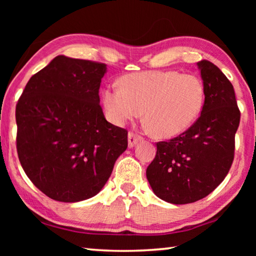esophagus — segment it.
Returning a JSON list of instances; mask_svg holds the SVG:
<instances>
[{"mask_svg": "<svg viewBox=\"0 0 256 256\" xmlns=\"http://www.w3.org/2000/svg\"><path fill=\"white\" fill-rule=\"evenodd\" d=\"M142 138L140 136H138V134H134L132 132L128 133V148H133L134 146H136L138 141H141Z\"/></svg>", "mask_w": 256, "mask_h": 256, "instance_id": "34e87169", "label": "esophagus"}]
</instances>
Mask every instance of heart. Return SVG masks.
<instances>
[{"label": "heart", "instance_id": "b5f03b06", "mask_svg": "<svg viewBox=\"0 0 256 256\" xmlns=\"http://www.w3.org/2000/svg\"><path fill=\"white\" fill-rule=\"evenodd\" d=\"M204 86L194 74L176 71H148L126 74L104 90L102 98L107 118L120 125L138 118L158 138H170L196 122L204 105Z\"/></svg>", "mask_w": 256, "mask_h": 256}]
</instances>
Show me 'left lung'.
I'll list each match as a JSON object with an SVG mask.
<instances>
[{
	"instance_id": "obj_1",
	"label": "left lung",
	"mask_w": 256,
	"mask_h": 256,
	"mask_svg": "<svg viewBox=\"0 0 256 256\" xmlns=\"http://www.w3.org/2000/svg\"><path fill=\"white\" fill-rule=\"evenodd\" d=\"M204 105L188 131L157 144L146 178L159 198L188 204L206 198L224 180L234 160L240 112L230 81L209 60L198 62Z\"/></svg>"
}]
</instances>
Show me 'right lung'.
Returning <instances> with one entry per match:
<instances>
[{"instance_id":"add662e5","label":"right lung","mask_w":256,"mask_h":256,"mask_svg":"<svg viewBox=\"0 0 256 256\" xmlns=\"http://www.w3.org/2000/svg\"><path fill=\"white\" fill-rule=\"evenodd\" d=\"M107 66L56 56L16 104V150L29 180L55 201L100 192L128 148V131L107 122L99 86Z\"/></svg>"}]
</instances>
